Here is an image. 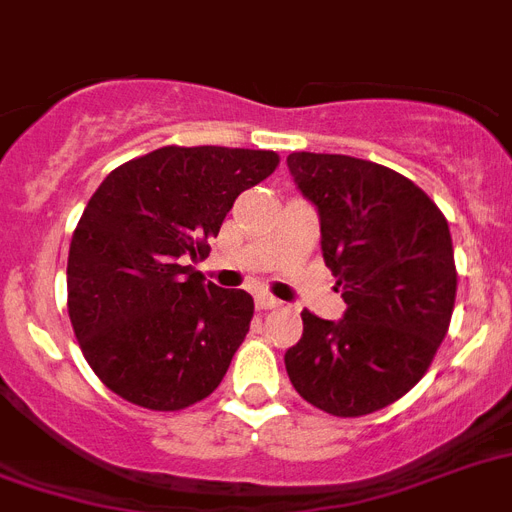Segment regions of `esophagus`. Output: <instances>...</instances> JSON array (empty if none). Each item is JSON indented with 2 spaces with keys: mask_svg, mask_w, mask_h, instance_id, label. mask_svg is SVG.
<instances>
[{
  "mask_svg": "<svg viewBox=\"0 0 512 512\" xmlns=\"http://www.w3.org/2000/svg\"><path fill=\"white\" fill-rule=\"evenodd\" d=\"M281 305H284V302H278L276 297H268V294H260V297H257V307H260V310H278Z\"/></svg>",
  "mask_w": 512,
  "mask_h": 512,
  "instance_id": "obj_1",
  "label": "esophagus"
}]
</instances>
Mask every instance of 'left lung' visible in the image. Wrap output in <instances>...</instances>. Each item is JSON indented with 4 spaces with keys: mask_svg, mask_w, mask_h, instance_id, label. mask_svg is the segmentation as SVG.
I'll return each instance as SVG.
<instances>
[{
    "mask_svg": "<svg viewBox=\"0 0 512 512\" xmlns=\"http://www.w3.org/2000/svg\"><path fill=\"white\" fill-rule=\"evenodd\" d=\"M286 165L318 207L323 260L347 302L336 323L302 310L286 373L323 413H376L421 381L450 328V226L426 191L371 160L292 152Z\"/></svg>",
    "mask_w": 512,
    "mask_h": 512,
    "instance_id": "8db88e82",
    "label": "left lung"
}]
</instances>
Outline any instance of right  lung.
<instances>
[{
	"label": "right lung",
	"mask_w": 512,
	"mask_h": 512,
	"mask_svg": "<svg viewBox=\"0 0 512 512\" xmlns=\"http://www.w3.org/2000/svg\"><path fill=\"white\" fill-rule=\"evenodd\" d=\"M278 168L268 149L160 147L91 194L68 255V315L99 381L147 410L205 400L244 342L255 302L205 284L236 197Z\"/></svg>",
	"instance_id": "right-lung-1"
}]
</instances>
